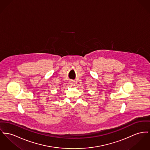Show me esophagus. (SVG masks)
<instances>
[{"label":"esophagus","instance_id":"obj_1","mask_svg":"<svg viewBox=\"0 0 150 150\" xmlns=\"http://www.w3.org/2000/svg\"><path fill=\"white\" fill-rule=\"evenodd\" d=\"M70 85H71V86H75V83H74V81H71L70 82Z\"/></svg>","mask_w":150,"mask_h":150}]
</instances>
